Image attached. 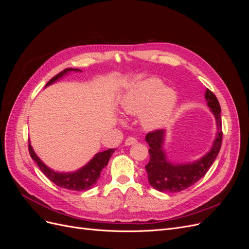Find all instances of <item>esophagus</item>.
Here are the masks:
<instances>
[{"mask_svg":"<svg viewBox=\"0 0 249 249\" xmlns=\"http://www.w3.org/2000/svg\"><path fill=\"white\" fill-rule=\"evenodd\" d=\"M135 143H137V140L133 138V137H129L126 138L125 141H124V144L125 145H132V144H135Z\"/></svg>","mask_w":249,"mask_h":249,"instance_id":"34e87169","label":"esophagus"}]
</instances>
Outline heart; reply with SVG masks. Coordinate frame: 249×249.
<instances>
[{"mask_svg":"<svg viewBox=\"0 0 249 249\" xmlns=\"http://www.w3.org/2000/svg\"><path fill=\"white\" fill-rule=\"evenodd\" d=\"M178 105V94L155 78L133 84L120 99V109L125 115L140 114V124L146 130H157L166 124Z\"/></svg>","mask_w":249,"mask_h":249,"instance_id":"heart-1","label":"heart"}]
</instances>
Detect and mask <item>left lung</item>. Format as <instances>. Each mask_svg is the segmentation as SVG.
<instances>
[{
	"label": "left lung",
	"instance_id": "1",
	"mask_svg": "<svg viewBox=\"0 0 249 249\" xmlns=\"http://www.w3.org/2000/svg\"><path fill=\"white\" fill-rule=\"evenodd\" d=\"M208 107L216 122V135L209 152L198 160L188 163H175L168 160L164 149L166 131L157 130L148 133L145 140L149 145V162L145 165L148 183L160 192H179L199 180L212 166L221 147V109L215 94L207 89L205 93Z\"/></svg>",
	"mask_w": 249,
	"mask_h": 249
}]
</instances>
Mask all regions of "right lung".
<instances>
[{
    "label": "right lung",
    "mask_w": 249,
    "mask_h": 249,
    "mask_svg": "<svg viewBox=\"0 0 249 249\" xmlns=\"http://www.w3.org/2000/svg\"><path fill=\"white\" fill-rule=\"evenodd\" d=\"M71 71H82L78 69H66L63 71L58 73L54 78H52L48 82L46 87L52 85L53 83L57 82L58 80L62 79ZM114 148H109L107 150H104V152L97 153L87 164H85L84 166L76 171L58 172L51 169L39 159V157L35 154L33 147L31 146V142H29L30 156H31L32 159L36 162V164L38 165V167L43 172V175L57 186L64 188V189L73 191H85L90 189V188H92L97 182V179L101 177V171L107 166L109 159L111 158L112 154L114 153Z\"/></svg>",
    "instance_id": "add662e5"
}]
</instances>
